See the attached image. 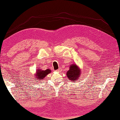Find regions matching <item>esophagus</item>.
I'll return each mask as SVG.
<instances>
[{
	"instance_id": "esophagus-1",
	"label": "esophagus",
	"mask_w": 120,
	"mask_h": 120,
	"mask_svg": "<svg viewBox=\"0 0 120 120\" xmlns=\"http://www.w3.org/2000/svg\"><path fill=\"white\" fill-rule=\"evenodd\" d=\"M61 71H62V69H60H60H58V70H57V71L58 72H60Z\"/></svg>"
}]
</instances>
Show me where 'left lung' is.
Instances as JSON below:
<instances>
[{"label": "left lung", "mask_w": 120, "mask_h": 120, "mask_svg": "<svg viewBox=\"0 0 120 120\" xmlns=\"http://www.w3.org/2000/svg\"><path fill=\"white\" fill-rule=\"evenodd\" d=\"M81 71L76 64H72L69 67V70L67 71L66 75L67 78L71 81H75L80 79Z\"/></svg>", "instance_id": "obj_1"}]
</instances>
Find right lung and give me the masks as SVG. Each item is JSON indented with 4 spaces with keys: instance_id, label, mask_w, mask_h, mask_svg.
<instances>
[{
    "instance_id": "add662e5",
    "label": "right lung",
    "mask_w": 120,
    "mask_h": 120,
    "mask_svg": "<svg viewBox=\"0 0 120 120\" xmlns=\"http://www.w3.org/2000/svg\"><path fill=\"white\" fill-rule=\"evenodd\" d=\"M51 70L50 69H47L46 70H42V69H37L36 71V73L34 76L35 79H36V81L37 82L39 80H42L44 79L45 77L48 74L51 73Z\"/></svg>"
}]
</instances>
